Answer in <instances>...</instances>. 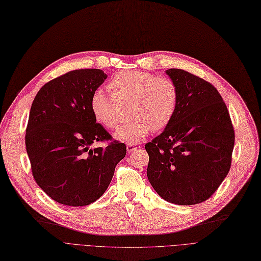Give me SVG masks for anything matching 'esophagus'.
I'll return each instance as SVG.
<instances>
[{
    "label": "esophagus",
    "mask_w": 261,
    "mask_h": 261,
    "mask_svg": "<svg viewBox=\"0 0 261 261\" xmlns=\"http://www.w3.org/2000/svg\"><path fill=\"white\" fill-rule=\"evenodd\" d=\"M141 148H142V146L139 145V144H128L127 145V151L129 153H131V152L135 151V150H139Z\"/></svg>",
    "instance_id": "34e87169"
}]
</instances>
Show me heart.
I'll use <instances>...</instances> for the list:
<instances>
[{
    "label": "heart",
    "mask_w": 261,
    "mask_h": 261,
    "mask_svg": "<svg viewBox=\"0 0 261 261\" xmlns=\"http://www.w3.org/2000/svg\"><path fill=\"white\" fill-rule=\"evenodd\" d=\"M112 95L97 90L91 97V111L98 123L116 129L130 107L133 117L114 134L115 139L129 144L144 140L151 130L165 129L173 119L179 91L167 77H158L141 71H123L108 85Z\"/></svg>",
    "instance_id": "b5f03b06"
}]
</instances>
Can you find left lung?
<instances>
[{"label":"left lung","instance_id":"left-lung-1","mask_svg":"<svg viewBox=\"0 0 261 261\" xmlns=\"http://www.w3.org/2000/svg\"><path fill=\"white\" fill-rule=\"evenodd\" d=\"M166 74L179 91L169 125L147 143L148 180L167 202L194 205L207 200L227 175L235 132L227 108L210 82L179 68Z\"/></svg>","mask_w":261,"mask_h":261}]
</instances>
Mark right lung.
Returning a JSON list of instances; mask_svg holds the SVG:
<instances>
[{"instance_id":"1","label":"right lung","mask_w":261,"mask_h":261,"mask_svg":"<svg viewBox=\"0 0 261 261\" xmlns=\"http://www.w3.org/2000/svg\"><path fill=\"white\" fill-rule=\"evenodd\" d=\"M98 68L68 72L37 93L26 128L25 145L34 179L44 193L67 206L99 199L127 153L117 141L91 148L112 136L96 123L91 97L107 79Z\"/></svg>"}]
</instances>
